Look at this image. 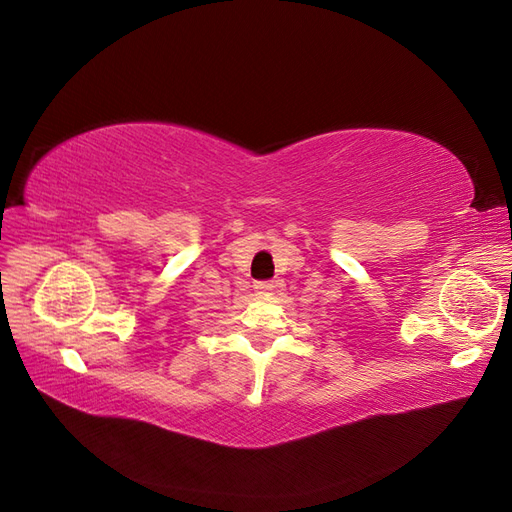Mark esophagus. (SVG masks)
<instances>
[{
    "instance_id": "34e87169",
    "label": "esophagus",
    "mask_w": 512,
    "mask_h": 512,
    "mask_svg": "<svg viewBox=\"0 0 512 512\" xmlns=\"http://www.w3.org/2000/svg\"><path fill=\"white\" fill-rule=\"evenodd\" d=\"M254 288H256V292H260V294H269L275 286H273V282H256Z\"/></svg>"
}]
</instances>
